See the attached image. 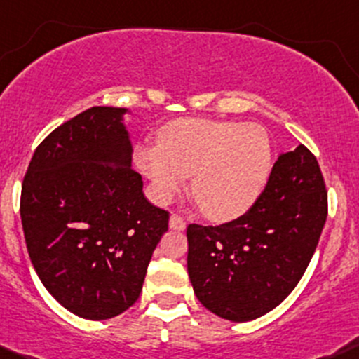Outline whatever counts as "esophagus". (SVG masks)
Masks as SVG:
<instances>
[{
    "label": "esophagus",
    "instance_id": "34e87169",
    "mask_svg": "<svg viewBox=\"0 0 359 359\" xmlns=\"http://www.w3.org/2000/svg\"><path fill=\"white\" fill-rule=\"evenodd\" d=\"M169 228H171V230L183 231L184 228H187V223H184V221L181 219L178 214H172V216L169 217Z\"/></svg>",
    "mask_w": 359,
    "mask_h": 359
}]
</instances>
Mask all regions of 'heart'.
Instances as JSON below:
<instances>
[{"label":"heart","instance_id":"heart-1","mask_svg":"<svg viewBox=\"0 0 359 359\" xmlns=\"http://www.w3.org/2000/svg\"><path fill=\"white\" fill-rule=\"evenodd\" d=\"M136 162L168 202L191 175L190 191L212 221H231L257 202L273 168L269 136L259 126L180 119L161 133L158 147H142Z\"/></svg>","mask_w":359,"mask_h":359}]
</instances>
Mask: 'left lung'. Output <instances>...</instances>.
<instances>
[{
    "label": "left lung",
    "instance_id": "obj_1",
    "mask_svg": "<svg viewBox=\"0 0 359 359\" xmlns=\"http://www.w3.org/2000/svg\"><path fill=\"white\" fill-rule=\"evenodd\" d=\"M327 212L315 155L304 145L280 154L243 216L219 226L188 224V276L198 301L230 321L275 309L304 275Z\"/></svg>",
    "mask_w": 359,
    "mask_h": 359
}]
</instances>
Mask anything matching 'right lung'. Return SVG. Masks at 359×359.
<instances>
[{
  "mask_svg": "<svg viewBox=\"0 0 359 359\" xmlns=\"http://www.w3.org/2000/svg\"><path fill=\"white\" fill-rule=\"evenodd\" d=\"M126 109L91 107L31 158L20 195L27 252L46 290L74 315L109 320L140 297L169 212L131 169Z\"/></svg>",
  "mask_w": 359,
  "mask_h": 359,
  "instance_id": "1",
  "label": "right lung"
}]
</instances>
